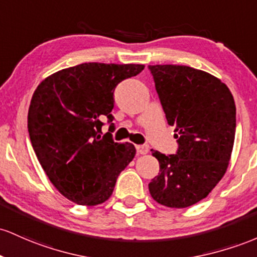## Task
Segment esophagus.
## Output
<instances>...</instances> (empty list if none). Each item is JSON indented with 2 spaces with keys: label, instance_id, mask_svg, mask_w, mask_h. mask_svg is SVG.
Instances as JSON below:
<instances>
[{
  "label": "esophagus",
  "instance_id": "34e87169",
  "mask_svg": "<svg viewBox=\"0 0 257 257\" xmlns=\"http://www.w3.org/2000/svg\"><path fill=\"white\" fill-rule=\"evenodd\" d=\"M136 149H137V154H140V155L147 154L149 151V148L147 146H136Z\"/></svg>",
  "mask_w": 257,
  "mask_h": 257
}]
</instances>
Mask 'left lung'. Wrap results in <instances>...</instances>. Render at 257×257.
<instances>
[{
	"label": "left lung",
	"mask_w": 257,
	"mask_h": 257,
	"mask_svg": "<svg viewBox=\"0 0 257 257\" xmlns=\"http://www.w3.org/2000/svg\"><path fill=\"white\" fill-rule=\"evenodd\" d=\"M167 123L175 126L177 154L152 149L159 175L148 184L157 203L174 209L194 205L221 181L235 136V103L226 83L186 65H149Z\"/></svg>",
	"instance_id": "obj_1"
}]
</instances>
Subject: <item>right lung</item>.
Here are the masks:
<instances>
[{"label":"right lung","instance_id":"1","mask_svg":"<svg viewBox=\"0 0 257 257\" xmlns=\"http://www.w3.org/2000/svg\"><path fill=\"white\" fill-rule=\"evenodd\" d=\"M143 69L83 63L50 75L34 92L28 113L31 144L51 183L73 203L94 206L108 200L136 155L134 144L114 142L109 132L100 136V120L114 119L117 83Z\"/></svg>","mask_w":257,"mask_h":257}]
</instances>
